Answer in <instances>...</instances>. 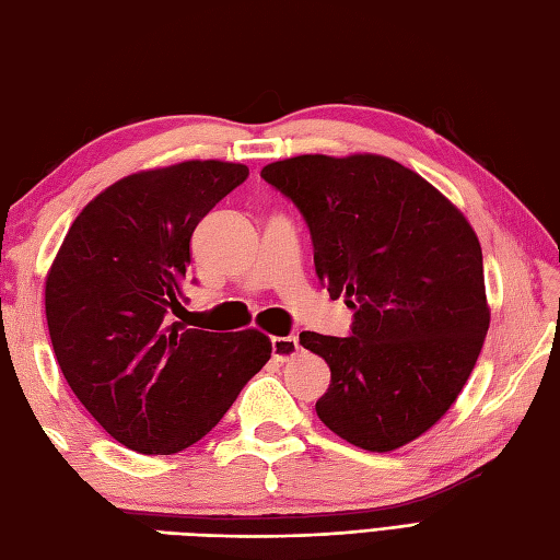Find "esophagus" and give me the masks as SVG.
I'll list each match as a JSON object with an SVG mask.
<instances>
[{"mask_svg":"<svg viewBox=\"0 0 560 560\" xmlns=\"http://www.w3.org/2000/svg\"><path fill=\"white\" fill-rule=\"evenodd\" d=\"M301 343H299V337H273L271 339V353L273 359L287 363L289 359H293L295 353H299Z\"/></svg>","mask_w":560,"mask_h":560,"instance_id":"obj_1","label":"esophagus"}]
</instances>
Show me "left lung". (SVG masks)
<instances>
[{
	"instance_id": "8db88e82",
	"label": "left lung",
	"mask_w": 560,
	"mask_h": 560,
	"mask_svg": "<svg viewBox=\"0 0 560 560\" xmlns=\"http://www.w3.org/2000/svg\"><path fill=\"white\" fill-rule=\"evenodd\" d=\"M261 177L299 207L317 279L353 311L351 337L301 335L331 371L319 421L371 452L411 443L455 404L489 331L477 233L421 175L373 153L295 156Z\"/></svg>"
}]
</instances>
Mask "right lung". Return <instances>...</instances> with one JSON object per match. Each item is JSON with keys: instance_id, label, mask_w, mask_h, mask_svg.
Returning <instances> with one entry per match:
<instances>
[{"instance_id": "1", "label": "right lung", "mask_w": 560, "mask_h": 560, "mask_svg": "<svg viewBox=\"0 0 560 560\" xmlns=\"http://www.w3.org/2000/svg\"><path fill=\"white\" fill-rule=\"evenodd\" d=\"M247 175L223 161L127 175L79 213L47 273V329L65 380L141 455L195 445L271 355L257 329H187L171 317L185 301L197 223Z\"/></svg>"}]
</instances>
